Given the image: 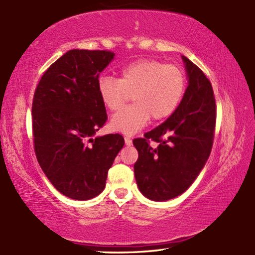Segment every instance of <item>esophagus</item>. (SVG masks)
Instances as JSON below:
<instances>
[{"mask_svg":"<svg viewBox=\"0 0 255 255\" xmlns=\"http://www.w3.org/2000/svg\"><path fill=\"white\" fill-rule=\"evenodd\" d=\"M125 143H126V145H131L132 144L131 139L129 138L128 136H126V137H125Z\"/></svg>","mask_w":255,"mask_h":255,"instance_id":"1","label":"esophagus"}]
</instances>
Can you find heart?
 <instances>
[{"mask_svg":"<svg viewBox=\"0 0 255 255\" xmlns=\"http://www.w3.org/2000/svg\"><path fill=\"white\" fill-rule=\"evenodd\" d=\"M186 80L175 66L141 59L124 67L119 78L103 75L97 81V93L107 110L117 111L132 94L133 105L111 118V128L126 136L141 130L152 116L154 121L170 117L185 93Z\"/></svg>","mask_w":255,"mask_h":255,"instance_id":"b5f03b06","label":"heart"}]
</instances>
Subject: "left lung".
<instances>
[{
	"mask_svg": "<svg viewBox=\"0 0 255 255\" xmlns=\"http://www.w3.org/2000/svg\"><path fill=\"white\" fill-rule=\"evenodd\" d=\"M188 85L176 111L160 126L133 140L139 158L133 166L139 191L154 202L180 196L196 180L213 147L216 104L202 70L182 56ZM149 138L159 142L149 147Z\"/></svg>",
	"mask_w": 255,
	"mask_h": 255,
	"instance_id": "obj_1",
	"label": "left lung"
}]
</instances>
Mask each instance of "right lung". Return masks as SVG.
<instances>
[{"mask_svg":"<svg viewBox=\"0 0 255 255\" xmlns=\"http://www.w3.org/2000/svg\"><path fill=\"white\" fill-rule=\"evenodd\" d=\"M114 57L104 50H69L48 68L35 91L38 163L69 198L88 200L104 191L107 172L125 144L118 133L96 136L107 121L97 81Z\"/></svg>","mask_w":255,"mask_h":255,"instance_id":"add662e5","label":"right lung"}]
</instances>
